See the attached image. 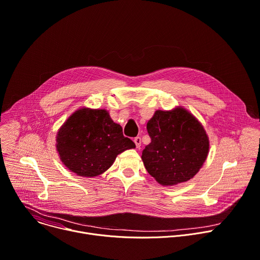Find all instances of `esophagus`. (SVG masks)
<instances>
[{
    "instance_id": "1",
    "label": "esophagus",
    "mask_w": 260,
    "mask_h": 260,
    "mask_svg": "<svg viewBox=\"0 0 260 260\" xmlns=\"http://www.w3.org/2000/svg\"><path fill=\"white\" fill-rule=\"evenodd\" d=\"M134 142H135V144H136V147H137V148H140V146H141V138H140V137H136V138L134 139Z\"/></svg>"
}]
</instances>
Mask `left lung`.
<instances>
[{
  "label": "left lung",
  "instance_id": "1",
  "mask_svg": "<svg viewBox=\"0 0 260 260\" xmlns=\"http://www.w3.org/2000/svg\"><path fill=\"white\" fill-rule=\"evenodd\" d=\"M150 143L142 152L147 172L164 185L190 180L206 159L209 143L203 126L182 108L156 111L147 122Z\"/></svg>",
  "mask_w": 260,
  "mask_h": 260
}]
</instances>
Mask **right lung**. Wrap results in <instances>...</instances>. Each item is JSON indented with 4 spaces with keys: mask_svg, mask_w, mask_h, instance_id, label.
<instances>
[{
    "mask_svg": "<svg viewBox=\"0 0 260 260\" xmlns=\"http://www.w3.org/2000/svg\"><path fill=\"white\" fill-rule=\"evenodd\" d=\"M122 127L106 110L81 109L70 116L57 135V150L65 166L80 176L93 177L108 170L116 156L135 148Z\"/></svg>",
    "mask_w": 260,
    "mask_h": 260,
    "instance_id": "obj_1",
    "label": "right lung"
}]
</instances>
